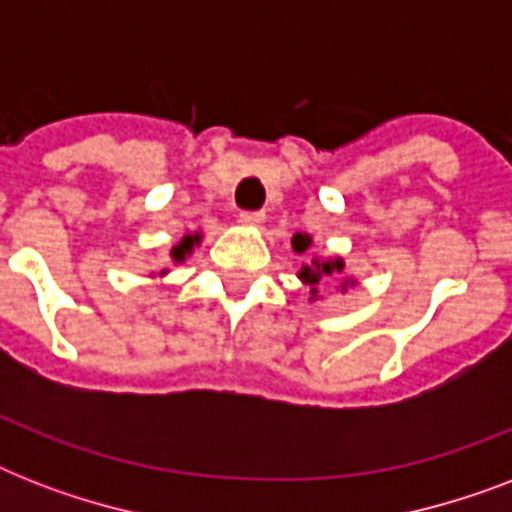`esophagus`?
I'll return each instance as SVG.
<instances>
[{
    "mask_svg": "<svg viewBox=\"0 0 512 512\" xmlns=\"http://www.w3.org/2000/svg\"><path fill=\"white\" fill-rule=\"evenodd\" d=\"M239 220L244 225H260L265 220V212H260V209H244V212H239Z\"/></svg>",
    "mask_w": 512,
    "mask_h": 512,
    "instance_id": "34e87169",
    "label": "esophagus"
}]
</instances>
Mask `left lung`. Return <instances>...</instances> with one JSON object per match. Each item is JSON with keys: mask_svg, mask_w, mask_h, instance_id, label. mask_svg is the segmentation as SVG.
<instances>
[{"mask_svg": "<svg viewBox=\"0 0 512 512\" xmlns=\"http://www.w3.org/2000/svg\"><path fill=\"white\" fill-rule=\"evenodd\" d=\"M292 247H295L297 255H303L305 249L311 247V239L305 236V233H295V239H292ZM342 271V260H329V263H313V265H303V271H300V279L305 284H311L316 287L321 281V276H329V273ZM316 292V289H313Z\"/></svg>", "mask_w": 512, "mask_h": 512, "instance_id": "left-lung-1", "label": "left lung"}]
</instances>
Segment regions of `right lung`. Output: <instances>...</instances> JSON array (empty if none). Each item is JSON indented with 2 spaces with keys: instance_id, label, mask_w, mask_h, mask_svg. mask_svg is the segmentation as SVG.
<instances>
[{
  "instance_id": "add662e5",
  "label": "right lung",
  "mask_w": 512,
  "mask_h": 512,
  "mask_svg": "<svg viewBox=\"0 0 512 512\" xmlns=\"http://www.w3.org/2000/svg\"><path fill=\"white\" fill-rule=\"evenodd\" d=\"M196 241H199V236H185V239L172 249V257H175V260H183V257L191 252V247L196 244Z\"/></svg>"
}]
</instances>
